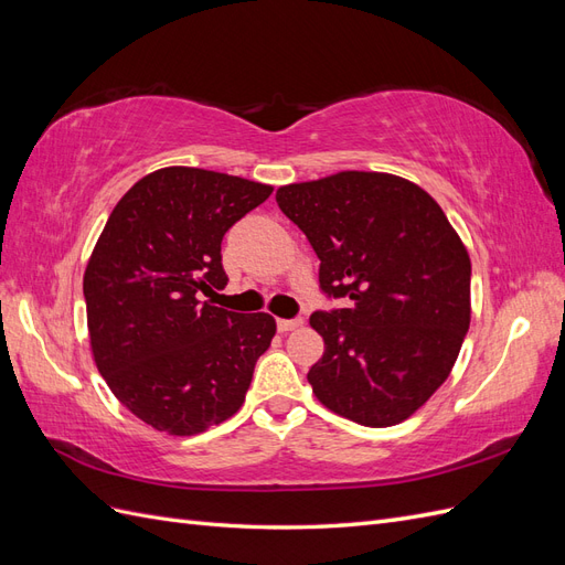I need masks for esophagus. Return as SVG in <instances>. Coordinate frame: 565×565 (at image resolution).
Here are the masks:
<instances>
[{
	"instance_id": "obj_1",
	"label": "esophagus",
	"mask_w": 565,
	"mask_h": 565,
	"mask_svg": "<svg viewBox=\"0 0 565 565\" xmlns=\"http://www.w3.org/2000/svg\"><path fill=\"white\" fill-rule=\"evenodd\" d=\"M303 320L301 318H278V330L280 332H289V330H295V328H299Z\"/></svg>"
}]
</instances>
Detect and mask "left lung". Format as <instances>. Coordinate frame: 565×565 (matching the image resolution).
<instances>
[{"label": "left lung", "instance_id": "left-lung-1", "mask_svg": "<svg viewBox=\"0 0 565 565\" xmlns=\"http://www.w3.org/2000/svg\"><path fill=\"white\" fill-rule=\"evenodd\" d=\"M282 214L320 259V289L349 309L316 311L318 401L363 426H393L448 380L471 320V262L438 202L380 172L282 185Z\"/></svg>", "mask_w": 565, "mask_h": 565}]
</instances>
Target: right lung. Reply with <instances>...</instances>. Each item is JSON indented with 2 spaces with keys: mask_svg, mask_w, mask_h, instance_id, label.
Instances as JSON below:
<instances>
[{
  "mask_svg": "<svg viewBox=\"0 0 565 565\" xmlns=\"http://www.w3.org/2000/svg\"><path fill=\"white\" fill-rule=\"evenodd\" d=\"M270 185L164 167L115 204L84 270L92 351L110 391L152 429L193 436L233 417L270 347L268 313L218 309L226 231Z\"/></svg>",
  "mask_w": 565,
  "mask_h": 565,
  "instance_id": "add662e5",
  "label": "right lung"
}]
</instances>
